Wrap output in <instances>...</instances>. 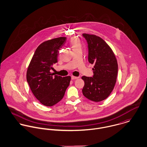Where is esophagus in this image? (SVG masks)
<instances>
[{
  "label": "esophagus",
  "mask_w": 147,
  "mask_h": 147,
  "mask_svg": "<svg viewBox=\"0 0 147 147\" xmlns=\"http://www.w3.org/2000/svg\"><path fill=\"white\" fill-rule=\"evenodd\" d=\"M71 79H72V80H76V79H79V77H76V76H71Z\"/></svg>",
  "instance_id": "34e87169"
}]
</instances>
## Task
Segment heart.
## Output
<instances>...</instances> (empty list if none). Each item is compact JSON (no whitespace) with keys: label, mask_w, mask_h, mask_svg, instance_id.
I'll return each instance as SVG.
<instances>
[{"label":"heart","mask_w":147,"mask_h":147,"mask_svg":"<svg viewBox=\"0 0 147 147\" xmlns=\"http://www.w3.org/2000/svg\"><path fill=\"white\" fill-rule=\"evenodd\" d=\"M69 45L72 47L73 51L78 49H82V44L80 42L79 40L76 37H72L71 39L69 41Z\"/></svg>","instance_id":"heart-1"}]
</instances>
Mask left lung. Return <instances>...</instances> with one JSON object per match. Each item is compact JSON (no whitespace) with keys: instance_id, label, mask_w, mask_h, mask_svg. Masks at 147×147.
Here are the masks:
<instances>
[{"instance_id":"obj_1","label":"left lung","mask_w":147,"mask_h":147,"mask_svg":"<svg viewBox=\"0 0 147 147\" xmlns=\"http://www.w3.org/2000/svg\"><path fill=\"white\" fill-rule=\"evenodd\" d=\"M88 47V61L93 64V77L83 76V94L88 99L100 102L110 94L117 81L118 63L115 56L105 41L93 34H83Z\"/></svg>"}]
</instances>
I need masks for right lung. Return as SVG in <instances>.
I'll return each instance as SVG.
<instances>
[{"instance_id": "right-lung-1", "label": "right lung", "mask_w": 147, "mask_h": 147, "mask_svg": "<svg viewBox=\"0 0 147 147\" xmlns=\"http://www.w3.org/2000/svg\"><path fill=\"white\" fill-rule=\"evenodd\" d=\"M66 40V37H58L40 45L27 69L26 80L33 94L46 106L55 105L63 98L71 81L69 76H54L50 71L58 62L59 50Z\"/></svg>"}]
</instances>
